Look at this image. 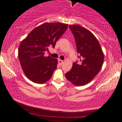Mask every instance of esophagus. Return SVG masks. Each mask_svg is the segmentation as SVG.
<instances>
[{
  "label": "esophagus",
  "mask_w": 122,
  "mask_h": 122,
  "mask_svg": "<svg viewBox=\"0 0 122 122\" xmlns=\"http://www.w3.org/2000/svg\"><path fill=\"white\" fill-rule=\"evenodd\" d=\"M63 62H64V61H62V60H61V59L58 60V63H59V66H61V65L63 63Z\"/></svg>",
  "instance_id": "esophagus-1"
}]
</instances>
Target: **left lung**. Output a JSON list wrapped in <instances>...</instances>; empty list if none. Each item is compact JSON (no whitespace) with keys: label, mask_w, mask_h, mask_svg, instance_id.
<instances>
[{"label":"left lung","mask_w":122,"mask_h":122,"mask_svg":"<svg viewBox=\"0 0 122 122\" xmlns=\"http://www.w3.org/2000/svg\"><path fill=\"white\" fill-rule=\"evenodd\" d=\"M69 27L74 36L80 63H73L72 68L65 76L73 84L84 86L92 81L101 69L104 54L99 41L91 31L78 24Z\"/></svg>","instance_id":"obj_1"}]
</instances>
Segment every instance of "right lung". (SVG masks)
Returning a JSON list of instances; mask_svg holds the SVG:
<instances>
[{"label": "right lung", "instance_id": "right-lung-1", "mask_svg": "<svg viewBox=\"0 0 122 122\" xmlns=\"http://www.w3.org/2000/svg\"><path fill=\"white\" fill-rule=\"evenodd\" d=\"M68 28V24L46 23L34 28L23 39L18 49V57L25 75L33 82L43 84L51 79L58 60L46 56L49 46L54 48L56 41Z\"/></svg>", "mask_w": 122, "mask_h": 122}]
</instances>
